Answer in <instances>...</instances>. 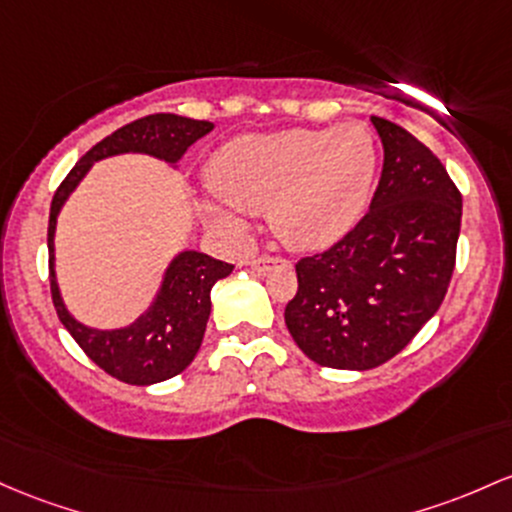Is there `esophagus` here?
I'll return each mask as SVG.
<instances>
[{"label":"esophagus","mask_w":512,"mask_h":512,"mask_svg":"<svg viewBox=\"0 0 512 512\" xmlns=\"http://www.w3.org/2000/svg\"><path fill=\"white\" fill-rule=\"evenodd\" d=\"M277 265H286V260H282V257L262 255V257H255V260L250 262V267L257 269V272H269V269L277 267Z\"/></svg>","instance_id":"34e87169"}]
</instances>
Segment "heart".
I'll return each instance as SVG.
<instances>
[{
  "label": "heart",
  "mask_w": 512,
  "mask_h": 512,
  "mask_svg": "<svg viewBox=\"0 0 512 512\" xmlns=\"http://www.w3.org/2000/svg\"><path fill=\"white\" fill-rule=\"evenodd\" d=\"M376 165L372 133L359 123L235 138L211 157L209 182L223 204L206 211L230 230L245 228L238 211H267L282 243L320 250L364 216Z\"/></svg>",
  "instance_id": "1"
}]
</instances>
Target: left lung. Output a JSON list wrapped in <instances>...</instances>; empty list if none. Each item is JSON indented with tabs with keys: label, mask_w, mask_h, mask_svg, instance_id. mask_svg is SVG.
I'll return each instance as SVG.
<instances>
[{
	"label": "left lung",
	"mask_w": 512,
	"mask_h": 512,
	"mask_svg": "<svg viewBox=\"0 0 512 512\" xmlns=\"http://www.w3.org/2000/svg\"><path fill=\"white\" fill-rule=\"evenodd\" d=\"M384 167L367 216L296 265L291 338L330 369L379 367L435 316L457 260L462 194L440 160L396 123L372 116Z\"/></svg>",
	"instance_id": "1"
}]
</instances>
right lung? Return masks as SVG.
<instances>
[{"label": "right lung", "mask_w": 512, "mask_h": 512, "mask_svg": "<svg viewBox=\"0 0 512 512\" xmlns=\"http://www.w3.org/2000/svg\"><path fill=\"white\" fill-rule=\"evenodd\" d=\"M213 131L211 121H196L177 114H153L114 131L99 140L80 157L63 179L50 204L48 252H50V294L55 311L67 333L82 347L84 355L114 379L133 386H150L167 381L192 364L204 340L211 316V289L218 279L228 277L233 265L213 260L211 255L184 250L170 262L162 277L160 291L148 311L126 328H89L67 311L55 277V226L67 196L77 189L94 162L123 153H140L165 160L177 167L189 145Z\"/></svg>", "instance_id": "right-lung-1"}]
</instances>
